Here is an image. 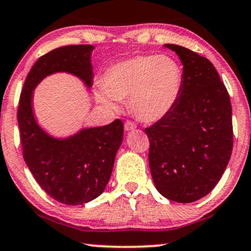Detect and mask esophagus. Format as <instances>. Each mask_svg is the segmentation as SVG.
I'll return each mask as SVG.
<instances>
[{"label": "esophagus", "mask_w": 251, "mask_h": 251, "mask_svg": "<svg viewBox=\"0 0 251 251\" xmlns=\"http://www.w3.org/2000/svg\"><path fill=\"white\" fill-rule=\"evenodd\" d=\"M136 128H137V126L134 125L133 122L126 121V123H125V130H126V131H132V130H134Z\"/></svg>", "instance_id": "esophagus-1"}]
</instances>
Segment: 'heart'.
Instances as JSON below:
<instances>
[{
	"label": "heart",
	"mask_w": 251,
	"mask_h": 251,
	"mask_svg": "<svg viewBox=\"0 0 251 251\" xmlns=\"http://www.w3.org/2000/svg\"><path fill=\"white\" fill-rule=\"evenodd\" d=\"M181 65L168 55H137L115 63L104 74L95 99L112 111L129 99L132 113L144 122H156L176 105L182 88Z\"/></svg>",
	"instance_id": "1"
}]
</instances>
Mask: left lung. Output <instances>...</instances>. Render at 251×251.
I'll return each mask as SVG.
<instances>
[{
	"mask_svg": "<svg viewBox=\"0 0 251 251\" xmlns=\"http://www.w3.org/2000/svg\"><path fill=\"white\" fill-rule=\"evenodd\" d=\"M183 64L182 88L164 118L145 129L152 181L172 201L194 202L222 177L233 147L232 107L209 60L186 47L165 44Z\"/></svg>",
	"mask_w": 251,
	"mask_h": 251,
	"instance_id": "1",
	"label": "left lung"
}]
</instances>
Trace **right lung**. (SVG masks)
I'll use <instances>...</instances> for the list:
<instances>
[{
    "label": "right lung",
    "instance_id": "obj_1",
    "mask_svg": "<svg viewBox=\"0 0 251 251\" xmlns=\"http://www.w3.org/2000/svg\"><path fill=\"white\" fill-rule=\"evenodd\" d=\"M93 50L92 45L63 46L39 57L27 75L18 107L25 162L43 190L65 205L86 204L103 194L123 140V123L117 119L65 138L50 136L36 121L34 90L57 72L75 75L92 88Z\"/></svg>",
    "mask_w": 251,
    "mask_h": 251
}]
</instances>
